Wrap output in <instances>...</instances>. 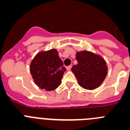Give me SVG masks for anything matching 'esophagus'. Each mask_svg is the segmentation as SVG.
<instances>
[{"mask_svg": "<svg viewBox=\"0 0 130 130\" xmlns=\"http://www.w3.org/2000/svg\"><path fill=\"white\" fill-rule=\"evenodd\" d=\"M71 67H72V65H69V66H67L66 67V69L67 71H70L71 69Z\"/></svg>", "mask_w": 130, "mask_h": 130, "instance_id": "esophagus-1", "label": "esophagus"}]
</instances>
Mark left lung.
I'll return each instance as SVG.
<instances>
[{
	"label": "left lung",
	"mask_w": 130,
	"mask_h": 130,
	"mask_svg": "<svg viewBox=\"0 0 130 130\" xmlns=\"http://www.w3.org/2000/svg\"><path fill=\"white\" fill-rule=\"evenodd\" d=\"M78 63L72 66V71L78 84L85 89H94L102 84L107 73L106 62L101 56L89 51L76 54Z\"/></svg>",
	"instance_id": "obj_1"
}]
</instances>
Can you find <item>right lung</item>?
<instances>
[{"label":"right lung","mask_w":130,"mask_h":130,"mask_svg":"<svg viewBox=\"0 0 130 130\" xmlns=\"http://www.w3.org/2000/svg\"><path fill=\"white\" fill-rule=\"evenodd\" d=\"M66 70L56 49L39 52L30 63V72L34 82L47 91L56 89L61 84Z\"/></svg>","instance_id":"obj_1"}]
</instances>
